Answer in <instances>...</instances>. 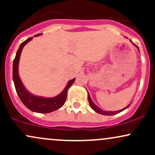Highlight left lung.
I'll use <instances>...</instances> for the list:
<instances>
[{"instance_id":"left-lung-1","label":"left lung","mask_w":155,"mask_h":155,"mask_svg":"<svg viewBox=\"0 0 155 155\" xmlns=\"http://www.w3.org/2000/svg\"><path fill=\"white\" fill-rule=\"evenodd\" d=\"M135 46H136V47L138 48V51H139V49H138V46H136V44H134ZM88 101H89V103H90V106H91V108H92V109L94 110V111H95V112H97V113H98V114H103V115H106V116H110V115H114V114H118V113H120L121 111H124V110H125L126 108H127L129 107L130 106V104H129L128 106H126L125 108H122V109H121V110H119V111H104V110H102L101 109V108H100L98 107V106H96V105L94 104L93 103V101H92V99H91V97H90V94H89V92H88Z\"/></svg>"}]
</instances>
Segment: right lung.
Returning <instances> with one entry per match:
<instances>
[{"label": "right lung", "instance_id": "1", "mask_svg": "<svg viewBox=\"0 0 155 155\" xmlns=\"http://www.w3.org/2000/svg\"><path fill=\"white\" fill-rule=\"evenodd\" d=\"M40 35L41 33L35 35V36H38ZM32 39H33V37H31V38L25 41L24 42H22L17 51V54H16L15 58L13 62V81L15 83L16 91H17L19 99L28 109L33 112H37V113H50V112L54 111L55 110L59 109L63 106L65 101H66L68 90L74 84L76 78L70 80L62 92H60L58 95L53 97H44L36 96L33 95L28 91L24 87L20 78H19L18 67L19 58H20V54L23 47Z\"/></svg>", "mask_w": 155, "mask_h": 155}]
</instances>
